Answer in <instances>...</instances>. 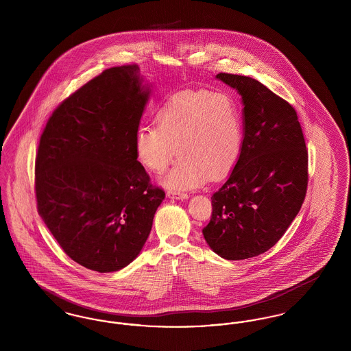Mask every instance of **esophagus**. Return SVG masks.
Returning a JSON list of instances; mask_svg holds the SVG:
<instances>
[{
	"label": "esophagus",
	"mask_w": 351,
	"mask_h": 351,
	"mask_svg": "<svg viewBox=\"0 0 351 351\" xmlns=\"http://www.w3.org/2000/svg\"><path fill=\"white\" fill-rule=\"evenodd\" d=\"M167 196L169 199H176V200H185L188 199V195L184 192H173V191H168Z\"/></svg>",
	"instance_id": "obj_1"
}]
</instances>
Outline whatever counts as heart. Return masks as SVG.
<instances>
[{"instance_id":"b5f03b06","label":"heart","mask_w":351,"mask_h":351,"mask_svg":"<svg viewBox=\"0 0 351 351\" xmlns=\"http://www.w3.org/2000/svg\"><path fill=\"white\" fill-rule=\"evenodd\" d=\"M158 128H141L135 134L139 163L163 179L172 191H185L219 179L237 163L243 139L238 101L228 92L183 90L169 97L156 114Z\"/></svg>"}]
</instances>
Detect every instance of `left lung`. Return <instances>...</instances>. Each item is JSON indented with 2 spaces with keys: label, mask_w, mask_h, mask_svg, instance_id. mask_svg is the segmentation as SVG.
Masks as SVG:
<instances>
[{
  "label": "left lung",
  "mask_w": 351,
  "mask_h": 351,
  "mask_svg": "<svg viewBox=\"0 0 351 351\" xmlns=\"http://www.w3.org/2000/svg\"><path fill=\"white\" fill-rule=\"evenodd\" d=\"M242 96L245 136L229 179L212 196L202 229L228 261L269 250L298 216L308 186V150L295 108L247 76L218 73Z\"/></svg>",
  "instance_id": "8db88e82"
}]
</instances>
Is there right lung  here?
<instances>
[{"label": "right lung", "instance_id": "1", "mask_svg": "<svg viewBox=\"0 0 351 351\" xmlns=\"http://www.w3.org/2000/svg\"><path fill=\"white\" fill-rule=\"evenodd\" d=\"M149 96L136 64L108 68L63 101L40 135L38 213L83 267L113 272L132 263L165 200L135 152Z\"/></svg>", "mask_w": 351, "mask_h": 351}]
</instances>
